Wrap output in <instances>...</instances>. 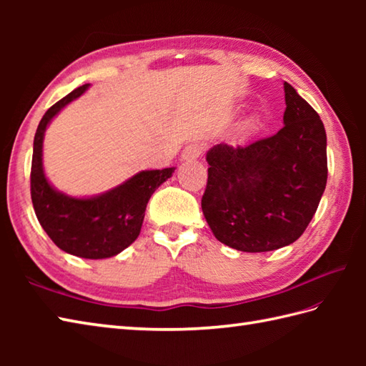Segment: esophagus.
Wrapping results in <instances>:
<instances>
[{
    "mask_svg": "<svg viewBox=\"0 0 366 366\" xmlns=\"http://www.w3.org/2000/svg\"><path fill=\"white\" fill-rule=\"evenodd\" d=\"M204 151V146L203 143L199 142H192L187 146H185V149L182 152V159L184 160H195L198 157H201V154Z\"/></svg>",
    "mask_w": 366,
    "mask_h": 366,
    "instance_id": "esophagus-1",
    "label": "esophagus"
}]
</instances>
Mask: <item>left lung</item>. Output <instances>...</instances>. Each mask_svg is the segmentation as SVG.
<instances>
[{"label": "left lung", "mask_w": 366, "mask_h": 366, "mask_svg": "<svg viewBox=\"0 0 366 366\" xmlns=\"http://www.w3.org/2000/svg\"><path fill=\"white\" fill-rule=\"evenodd\" d=\"M283 129L244 146L207 151L201 207L222 244L239 252H272L307 229L327 184V137L313 107L283 84Z\"/></svg>", "instance_id": "left-lung-1"}]
</instances>
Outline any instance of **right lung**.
Returning <instances> with one entry per match:
<instances>
[{
	"mask_svg": "<svg viewBox=\"0 0 366 366\" xmlns=\"http://www.w3.org/2000/svg\"><path fill=\"white\" fill-rule=\"evenodd\" d=\"M89 84L69 92L50 107L34 135L31 163V199L44 231L61 250L86 259L112 258L135 242L152 193L173 176L174 168L146 169L118 187L88 198L69 197L49 182L44 173L45 130L66 105L79 99Z\"/></svg>",
	"mask_w": 366,
	"mask_h": 366,
	"instance_id": "obj_1",
	"label": "right lung"
}]
</instances>
